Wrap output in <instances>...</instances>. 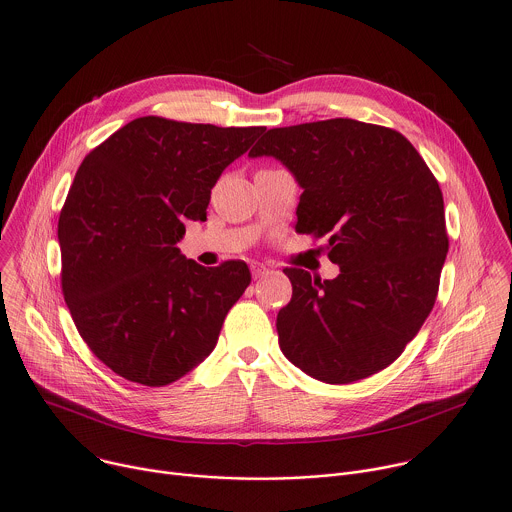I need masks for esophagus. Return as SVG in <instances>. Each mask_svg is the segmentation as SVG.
<instances>
[{"mask_svg": "<svg viewBox=\"0 0 512 512\" xmlns=\"http://www.w3.org/2000/svg\"><path fill=\"white\" fill-rule=\"evenodd\" d=\"M269 273V269L265 267V265H261V263H253L251 265V275L255 277V279H259V277H265Z\"/></svg>", "mask_w": 512, "mask_h": 512, "instance_id": "esophagus-1", "label": "esophagus"}]
</instances>
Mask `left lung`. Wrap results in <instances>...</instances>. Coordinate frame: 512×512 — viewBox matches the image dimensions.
Here are the masks:
<instances>
[{"mask_svg": "<svg viewBox=\"0 0 512 512\" xmlns=\"http://www.w3.org/2000/svg\"><path fill=\"white\" fill-rule=\"evenodd\" d=\"M249 156H275L303 189L297 233L327 237L335 279L285 267V358L325 384L388 368L434 307L448 253L444 199L398 130L352 118L271 128Z\"/></svg>", "mask_w": 512, "mask_h": 512, "instance_id": "left-lung-1", "label": "left lung"}]
</instances>
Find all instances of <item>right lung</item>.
<instances>
[{
	"label": "right lung",
	"instance_id": "add662e5",
	"mask_svg": "<svg viewBox=\"0 0 512 512\" xmlns=\"http://www.w3.org/2000/svg\"><path fill=\"white\" fill-rule=\"evenodd\" d=\"M261 132L142 116L82 160L58 221L62 293L92 354L124 380L168 386L215 350L249 267H203L177 243Z\"/></svg>",
	"mask_w": 512,
	"mask_h": 512
}]
</instances>
